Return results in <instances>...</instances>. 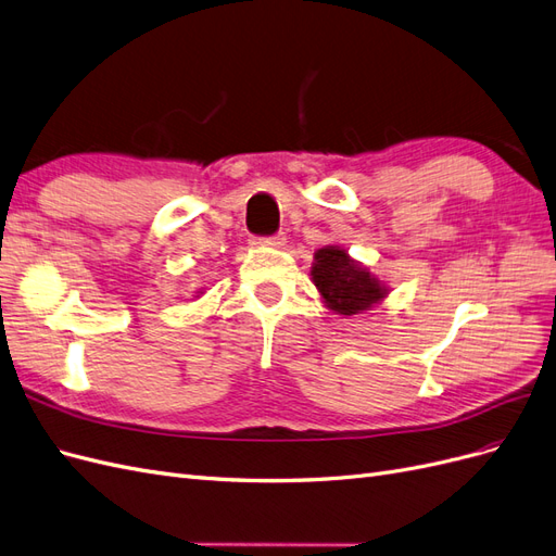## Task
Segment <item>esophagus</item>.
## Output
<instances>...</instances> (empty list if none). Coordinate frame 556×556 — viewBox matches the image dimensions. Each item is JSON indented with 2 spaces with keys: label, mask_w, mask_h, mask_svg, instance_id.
Listing matches in <instances>:
<instances>
[{
  "label": "esophagus",
  "mask_w": 556,
  "mask_h": 556,
  "mask_svg": "<svg viewBox=\"0 0 556 556\" xmlns=\"http://www.w3.org/2000/svg\"><path fill=\"white\" fill-rule=\"evenodd\" d=\"M255 245H268V248H282L285 245V231L274 233V237H262V239H252Z\"/></svg>",
  "instance_id": "obj_1"
}]
</instances>
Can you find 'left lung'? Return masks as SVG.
<instances>
[{
  "label": "left lung",
  "instance_id": "left-lung-1",
  "mask_svg": "<svg viewBox=\"0 0 556 556\" xmlns=\"http://www.w3.org/2000/svg\"><path fill=\"white\" fill-rule=\"evenodd\" d=\"M311 276L327 308L339 315L371 311V306L387 294L382 285L364 266L350 260L348 252L339 245H327L315 252Z\"/></svg>",
  "mask_w": 556,
  "mask_h": 556
}]
</instances>
